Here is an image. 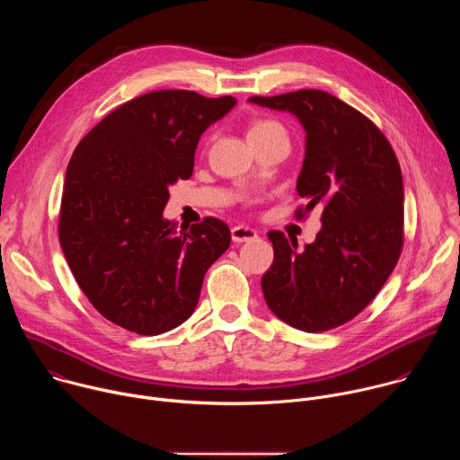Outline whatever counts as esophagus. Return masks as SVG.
<instances>
[{"instance_id": "34e87169", "label": "esophagus", "mask_w": 460, "mask_h": 460, "mask_svg": "<svg viewBox=\"0 0 460 460\" xmlns=\"http://www.w3.org/2000/svg\"><path fill=\"white\" fill-rule=\"evenodd\" d=\"M231 236H233V242L234 243H242V242H251L254 240L258 234L252 227H247V226H234L231 229Z\"/></svg>"}]
</instances>
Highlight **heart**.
<instances>
[{
	"label": "heart",
	"instance_id": "obj_1",
	"mask_svg": "<svg viewBox=\"0 0 460 460\" xmlns=\"http://www.w3.org/2000/svg\"><path fill=\"white\" fill-rule=\"evenodd\" d=\"M270 133H286L282 123H279L277 119H271V118H261V119H256L251 123L249 127V137H254V135H270Z\"/></svg>",
	"mask_w": 460,
	"mask_h": 460
}]
</instances>
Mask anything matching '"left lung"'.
Returning <instances> with one entry per match:
<instances>
[{
    "label": "left lung",
    "instance_id": "obj_1",
    "mask_svg": "<svg viewBox=\"0 0 460 460\" xmlns=\"http://www.w3.org/2000/svg\"><path fill=\"white\" fill-rule=\"evenodd\" d=\"M249 102L289 111L305 128L296 220L320 208L322 229L296 238L270 231L275 260L261 277L270 309L286 323L322 333L349 322L382 289L404 245V189L395 151L382 130L337 96L300 89Z\"/></svg>",
    "mask_w": 460,
    "mask_h": 460
}]
</instances>
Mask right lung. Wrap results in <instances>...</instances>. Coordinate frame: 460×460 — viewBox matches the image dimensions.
Listing matches in <instances>:
<instances>
[{"mask_svg":"<svg viewBox=\"0 0 460 460\" xmlns=\"http://www.w3.org/2000/svg\"><path fill=\"white\" fill-rule=\"evenodd\" d=\"M234 102L153 91L109 112L73 153L59 243L94 309L127 332L153 337L185 322L231 243L215 217L176 231L162 213L169 185L190 178L202 133Z\"/></svg>","mask_w":460,"mask_h":460,"instance_id":"right-lung-1","label":"right lung"}]
</instances>
